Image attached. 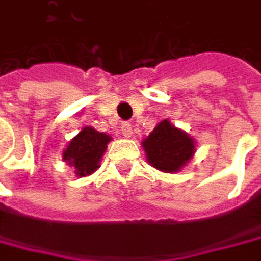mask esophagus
<instances>
[{
    "label": "esophagus",
    "mask_w": 261,
    "mask_h": 261,
    "mask_svg": "<svg viewBox=\"0 0 261 261\" xmlns=\"http://www.w3.org/2000/svg\"><path fill=\"white\" fill-rule=\"evenodd\" d=\"M121 133H122L124 137L130 139L131 136H133V128H131L130 124H122V125H121Z\"/></svg>",
    "instance_id": "1"
}]
</instances>
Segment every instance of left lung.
Returning a JSON list of instances; mask_svg holds the SVG:
<instances>
[{
    "label": "left lung",
    "mask_w": 261,
    "mask_h": 261,
    "mask_svg": "<svg viewBox=\"0 0 261 261\" xmlns=\"http://www.w3.org/2000/svg\"><path fill=\"white\" fill-rule=\"evenodd\" d=\"M195 139L172 125L169 119L159 122L142 140L148 163L166 174L180 172L195 155Z\"/></svg>",
    "instance_id": "left-lung-1"
}]
</instances>
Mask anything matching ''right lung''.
<instances>
[{
    "mask_svg": "<svg viewBox=\"0 0 261 261\" xmlns=\"http://www.w3.org/2000/svg\"><path fill=\"white\" fill-rule=\"evenodd\" d=\"M112 136L96 131L93 127H83L63 149V162L74 168L77 177H87L99 168V162L107 149Z\"/></svg>",
    "mask_w": 261,
    "mask_h": 261,
    "instance_id": "add662e5",
    "label": "right lung"
}]
</instances>
